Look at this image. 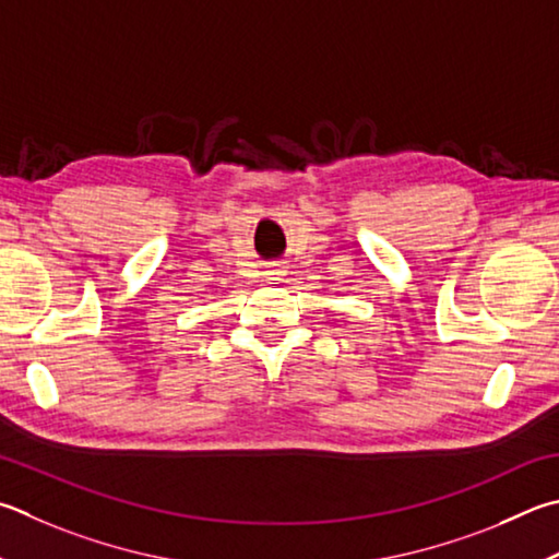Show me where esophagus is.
Instances as JSON below:
<instances>
[{
  "label": "esophagus",
  "mask_w": 559,
  "mask_h": 559,
  "mask_svg": "<svg viewBox=\"0 0 559 559\" xmlns=\"http://www.w3.org/2000/svg\"><path fill=\"white\" fill-rule=\"evenodd\" d=\"M266 281H286V266H281V263H271V269L266 271Z\"/></svg>",
  "instance_id": "34e87169"
}]
</instances>
